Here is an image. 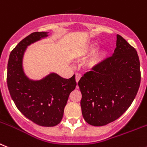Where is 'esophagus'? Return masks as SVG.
<instances>
[{
  "label": "esophagus",
  "instance_id": "esophagus-1",
  "mask_svg": "<svg viewBox=\"0 0 147 147\" xmlns=\"http://www.w3.org/2000/svg\"><path fill=\"white\" fill-rule=\"evenodd\" d=\"M81 76L80 75V74H76V83H78V81H79V80L81 79Z\"/></svg>",
  "mask_w": 147,
  "mask_h": 147
}]
</instances>
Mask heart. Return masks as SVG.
I'll list each match as a JSON object with an SVG mask.
<instances>
[{"instance_id":"heart-1","label":"heart","mask_w":147,"mask_h":147,"mask_svg":"<svg viewBox=\"0 0 147 147\" xmlns=\"http://www.w3.org/2000/svg\"><path fill=\"white\" fill-rule=\"evenodd\" d=\"M96 44V42H92L88 46L86 47L85 49L81 51L80 52V56H87L88 54H90L95 49ZM106 53H107V51L105 49H98L97 50H95L93 52L91 53V55L86 60L85 66H87L88 69H96L100 65V63H102L103 59L105 58V57Z\"/></svg>"}]
</instances>
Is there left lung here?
<instances>
[{
    "label": "left lung",
    "instance_id": "left-lung-1",
    "mask_svg": "<svg viewBox=\"0 0 147 147\" xmlns=\"http://www.w3.org/2000/svg\"><path fill=\"white\" fill-rule=\"evenodd\" d=\"M140 84L137 51L117 34L113 55L78 81L85 121L91 125L102 126L118 119L131 105Z\"/></svg>",
    "mask_w": 147,
    "mask_h": 147
}]
</instances>
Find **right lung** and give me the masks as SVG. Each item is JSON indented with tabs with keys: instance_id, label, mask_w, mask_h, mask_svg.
Wrapping results in <instances>:
<instances>
[{
	"instance_id": "right-lung-1",
	"label": "right lung",
	"mask_w": 147,
	"mask_h": 147,
	"mask_svg": "<svg viewBox=\"0 0 147 147\" xmlns=\"http://www.w3.org/2000/svg\"><path fill=\"white\" fill-rule=\"evenodd\" d=\"M48 36V32H34L11 51L7 65V86L17 108L26 117L41 126L60 123L70 92L76 87V76L69 79L50 73L41 80L30 79L23 69L28 45Z\"/></svg>"
}]
</instances>
